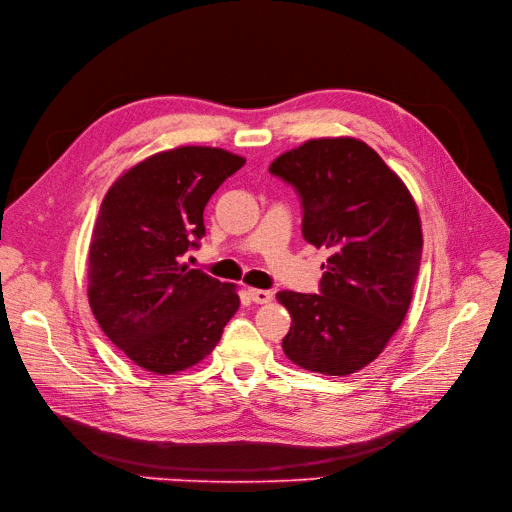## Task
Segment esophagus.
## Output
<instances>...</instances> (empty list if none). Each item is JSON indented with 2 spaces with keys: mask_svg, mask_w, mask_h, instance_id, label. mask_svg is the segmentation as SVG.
<instances>
[{
  "mask_svg": "<svg viewBox=\"0 0 512 512\" xmlns=\"http://www.w3.org/2000/svg\"><path fill=\"white\" fill-rule=\"evenodd\" d=\"M248 294H250V298L256 304H269L273 300V291H269V289H254V287H250Z\"/></svg>",
  "mask_w": 512,
  "mask_h": 512,
  "instance_id": "1",
  "label": "esophagus"
}]
</instances>
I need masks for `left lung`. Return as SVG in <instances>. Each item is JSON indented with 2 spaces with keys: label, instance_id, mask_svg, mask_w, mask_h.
<instances>
[{
  "label": "left lung",
  "instance_id": "left-lung-1",
  "mask_svg": "<svg viewBox=\"0 0 512 512\" xmlns=\"http://www.w3.org/2000/svg\"><path fill=\"white\" fill-rule=\"evenodd\" d=\"M269 170L298 191L304 239L331 252L321 294H277L291 314L283 352L312 373H356L383 352L408 312L423 252L417 204L354 137L310 139Z\"/></svg>",
  "mask_w": 512,
  "mask_h": 512
}]
</instances>
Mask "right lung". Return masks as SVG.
I'll use <instances>...</instances> for the list:
<instances>
[{"label": "right lung", "mask_w": 512, "mask_h": 512, "mask_svg": "<svg viewBox=\"0 0 512 512\" xmlns=\"http://www.w3.org/2000/svg\"><path fill=\"white\" fill-rule=\"evenodd\" d=\"M246 158L183 145L129 168L108 189L91 233L87 296L110 342L137 367L173 375L204 360L239 308L237 287L183 254L206 233L204 208Z\"/></svg>", "instance_id": "1"}]
</instances>
